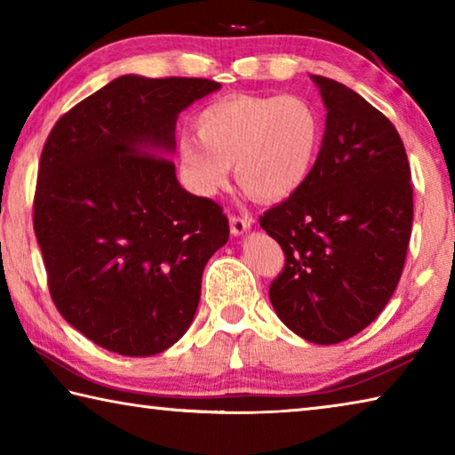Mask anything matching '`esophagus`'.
Listing matches in <instances>:
<instances>
[{
	"label": "esophagus",
	"mask_w": 455,
	"mask_h": 455,
	"mask_svg": "<svg viewBox=\"0 0 455 455\" xmlns=\"http://www.w3.org/2000/svg\"><path fill=\"white\" fill-rule=\"evenodd\" d=\"M249 217H238V214H230V233L233 235H243L246 228L251 227Z\"/></svg>",
	"instance_id": "obj_1"
}]
</instances>
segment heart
Wrapping results in <instances>:
<instances>
[{"instance_id":"heart-1","label":"heart","mask_w":455,"mask_h":455,"mask_svg":"<svg viewBox=\"0 0 455 455\" xmlns=\"http://www.w3.org/2000/svg\"><path fill=\"white\" fill-rule=\"evenodd\" d=\"M195 134L179 142V163L188 188L212 196L236 180L259 200H281L309 180L323 142V120L309 100L228 96L200 110Z\"/></svg>"}]
</instances>
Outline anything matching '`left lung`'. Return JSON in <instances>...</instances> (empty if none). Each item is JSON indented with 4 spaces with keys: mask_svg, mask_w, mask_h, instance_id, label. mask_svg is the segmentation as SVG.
Returning a JSON list of instances; mask_svg holds the SVG:
<instances>
[{
    "mask_svg": "<svg viewBox=\"0 0 455 455\" xmlns=\"http://www.w3.org/2000/svg\"><path fill=\"white\" fill-rule=\"evenodd\" d=\"M327 106L317 164L260 227L281 244L268 287L279 319L311 343L333 345L377 319L402 276L413 220L405 146L357 92L313 76Z\"/></svg>",
    "mask_w": 455,
    "mask_h": 455,
    "instance_id": "obj_1",
    "label": "left lung"
}]
</instances>
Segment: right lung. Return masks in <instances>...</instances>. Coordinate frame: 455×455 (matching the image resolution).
<instances>
[{
	"instance_id": "1",
	"label": "right lung",
	"mask_w": 455,
	"mask_h": 455,
	"mask_svg": "<svg viewBox=\"0 0 455 455\" xmlns=\"http://www.w3.org/2000/svg\"><path fill=\"white\" fill-rule=\"evenodd\" d=\"M219 88L120 76L66 112L44 144L34 230L52 301L108 351L148 357L179 341L204 265L228 241L222 206L184 190L164 156L179 112Z\"/></svg>"
}]
</instances>
